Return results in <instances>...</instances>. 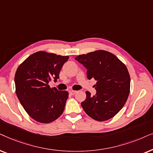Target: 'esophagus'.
<instances>
[{"instance_id":"obj_1","label":"esophagus","mask_w":153,"mask_h":153,"mask_svg":"<svg viewBox=\"0 0 153 153\" xmlns=\"http://www.w3.org/2000/svg\"><path fill=\"white\" fill-rule=\"evenodd\" d=\"M76 92H77V91H75V90H71L69 91V93H70L71 95H74L75 94H76Z\"/></svg>"}]
</instances>
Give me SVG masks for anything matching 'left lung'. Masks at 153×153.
Listing matches in <instances>:
<instances>
[{
  "instance_id": "obj_1",
  "label": "left lung",
  "mask_w": 153,
  "mask_h": 153,
  "mask_svg": "<svg viewBox=\"0 0 153 153\" xmlns=\"http://www.w3.org/2000/svg\"><path fill=\"white\" fill-rule=\"evenodd\" d=\"M87 69V78L97 80V94L86 91L81 103L89 117L97 121L113 117L125 104L130 91V75L125 64L115 55L105 50L81 54L75 58Z\"/></svg>"
}]
</instances>
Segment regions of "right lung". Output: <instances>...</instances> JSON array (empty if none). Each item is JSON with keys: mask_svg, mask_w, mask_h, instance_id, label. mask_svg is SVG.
I'll list each match as a JSON object with an SVG mask.
<instances>
[{"mask_svg": "<svg viewBox=\"0 0 153 153\" xmlns=\"http://www.w3.org/2000/svg\"><path fill=\"white\" fill-rule=\"evenodd\" d=\"M68 56L39 51L30 55L18 66L15 75V91L28 115L40 123L56 120L64 112L68 97L67 91L50 88Z\"/></svg>", "mask_w": 153, "mask_h": 153, "instance_id": "obj_1", "label": "right lung"}]
</instances>
